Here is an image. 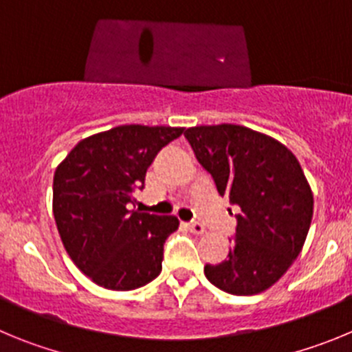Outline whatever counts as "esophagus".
Instances as JSON below:
<instances>
[{
    "label": "esophagus",
    "instance_id": "obj_1",
    "mask_svg": "<svg viewBox=\"0 0 352 352\" xmlns=\"http://www.w3.org/2000/svg\"><path fill=\"white\" fill-rule=\"evenodd\" d=\"M186 226H188V230L191 231V233H196V235H201V233H204V231H205L204 224L196 223V221H191V223H188V224H186Z\"/></svg>",
    "mask_w": 352,
    "mask_h": 352
}]
</instances>
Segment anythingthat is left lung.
Wrapping results in <instances>:
<instances>
[{"instance_id": "1", "label": "left lung", "mask_w": 352, "mask_h": 352, "mask_svg": "<svg viewBox=\"0 0 352 352\" xmlns=\"http://www.w3.org/2000/svg\"><path fill=\"white\" fill-rule=\"evenodd\" d=\"M184 137L219 195L240 208L230 254L205 265V275L236 296L268 289L298 258L312 221L314 196L298 160L245 126H196Z\"/></svg>"}]
</instances>
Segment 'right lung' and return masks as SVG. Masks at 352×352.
I'll return each mask as SVG.
<instances>
[{"mask_svg": "<svg viewBox=\"0 0 352 352\" xmlns=\"http://www.w3.org/2000/svg\"><path fill=\"white\" fill-rule=\"evenodd\" d=\"M184 128L117 126L78 142L54 173V217L63 245L98 286L131 291L161 274L175 215L129 210L164 145Z\"/></svg>", "mask_w": 352, "mask_h": 352, "instance_id": "1", "label": "right lung"}]
</instances>
